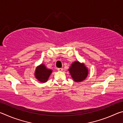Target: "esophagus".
<instances>
[{
	"label": "esophagus",
	"mask_w": 123,
	"mask_h": 123,
	"mask_svg": "<svg viewBox=\"0 0 123 123\" xmlns=\"http://www.w3.org/2000/svg\"><path fill=\"white\" fill-rule=\"evenodd\" d=\"M57 70H59V71H62V70H63V68H58Z\"/></svg>",
	"instance_id": "34e87169"
}]
</instances>
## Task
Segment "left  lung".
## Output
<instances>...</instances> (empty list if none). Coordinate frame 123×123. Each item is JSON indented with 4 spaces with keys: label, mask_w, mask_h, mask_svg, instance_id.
Returning <instances> with one entry per match:
<instances>
[{
    "label": "left lung",
    "mask_w": 123,
    "mask_h": 123,
    "mask_svg": "<svg viewBox=\"0 0 123 123\" xmlns=\"http://www.w3.org/2000/svg\"><path fill=\"white\" fill-rule=\"evenodd\" d=\"M72 78L75 82H81L84 80L88 74V70L84 64L76 61L73 63L69 69Z\"/></svg>",
    "instance_id": "left-lung-1"
}]
</instances>
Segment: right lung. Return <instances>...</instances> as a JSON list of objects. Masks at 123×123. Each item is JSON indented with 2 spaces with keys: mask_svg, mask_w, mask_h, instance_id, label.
Returning <instances> with one entry per match:
<instances>
[{
  "mask_svg": "<svg viewBox=\"0 0 123 123\" xmlns=\"http://www.w3.org/2000/svg\"><path fill=\"white\" fill-rule=\"evenodd\" d=\"M51 72L52 70L47 69L44 64H41L36 68L35 76L39 81L45 82L48 79Z\"/></svg>",
  "mask_w": 123,
  "mask_h": 123,
  "instance_id": "1",
  "label": "right lung"
}]
</instances>
